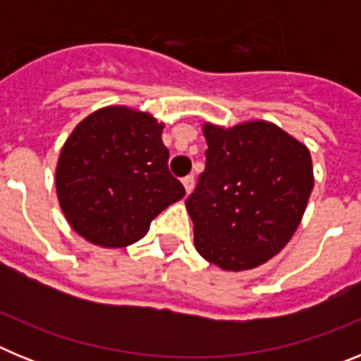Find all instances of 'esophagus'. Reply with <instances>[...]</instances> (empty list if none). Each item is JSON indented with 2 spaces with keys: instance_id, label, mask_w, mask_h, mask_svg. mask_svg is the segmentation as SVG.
Returning a JSON list of instances; mask_svg holds the SVG:
<instances>
[{
  "instance_id": "obj_1",
  "label": "esophagus",
  "mask_w": 361,
  "mask_h": 361,
  "mask_svg": "<svg viewBox=\"0 0 361 361\" xmlns=\"http://www.w3.org/2000/svg\"><path fill=\"white\" fill-rule=\"evenodd\" d=\"M183 184L184 188H186V193H191L193 188H195V177H193V175H186V177L183 178Z\"/></svg>"
}]
</instances>
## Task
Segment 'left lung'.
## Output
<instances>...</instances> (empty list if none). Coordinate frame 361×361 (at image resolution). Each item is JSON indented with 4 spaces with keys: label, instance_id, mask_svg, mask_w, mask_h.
<instances>
[{
    "label": "left lung",
    "instance_id": "8db88e82",
    "mask_svg": "<svg viewBox=\"0 0 361 361\" xmlns=\"http://www.w3.org/2000/svg\"><path fill=\"white\" fill-rule=\"evenodd\" d=\"M206 168L186 199L195 247L228 271L253 269L291 240L312 191L302 142L264 121L204 126Z\"/></svg>",
    "mask_w": 361,
    "mask_h": 361
}]
</instances>
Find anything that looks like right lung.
<instances>
[{
    "label": "right lung",
    "mask_w": 361,
    "mask_h": 361,
    "mask_svg": "<svg viewBox=\"0 0 361 361\" xmlns=\"http://www.w3.org/2000/svg\"><path fill=\"white\" fill-rule=\"evenodd\" d=\"M162 124L123 106L94 111L75 126L59 155L56 188L66 220L86 240L124 247L186 195L170 173Z\"/></svg>",
    "instance_id": "right-lung-1"
}]
</instances>
